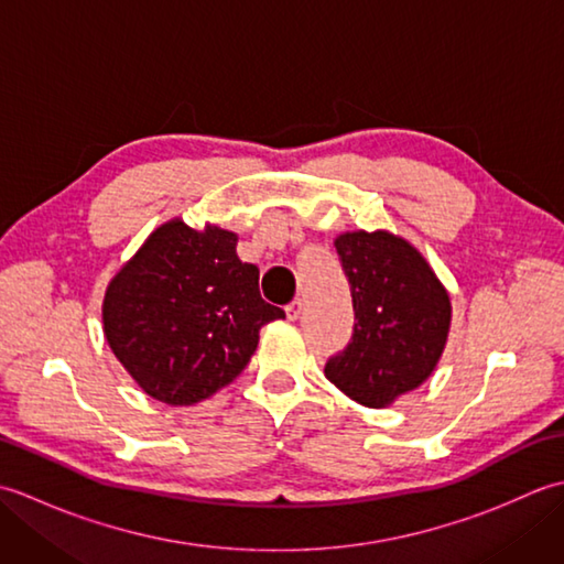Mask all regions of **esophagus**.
Segmentation results:
<instances>
[{"instance_id": "1", "label": "esophagus", "mask_w": 564, "mask_h": 564, "mask_svg": "<svg viewBox=\"0 0 564 564\" xmlns=\"http://www.w3.org/2000/svg\"><path fill=\"white\" fill-rule=\"evenodd\" d=\"M301 313H303V301H301V297H295L293 303L285 305V315H289V319H297V317H301Z\"/></svg>"}]
</instances>
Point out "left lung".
Masks as SVG:
<instances>
[{
    "label": "left lung",
    "instance_id": "left-lung-1",
    "mask_svg": "<svg viewBox=\"0 0 564 564\" xmlns=\"http://www.w3.org/2000/svg\"><path fill=\"white\" fill-rule=\"evenodd\" d=\"M334 247L356 322L325 376L358 404L386 406L434 370L448 337V293L426 259L390 232H346Z\"/></svg>",
    "mask_w": 564,
    "mask_h": 564
}]
</instances>
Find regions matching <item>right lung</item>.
<instances>
[{
    "instance_id": "1",
    "label": "right lung",
    "mask_w": 564,
    "mask_h": 564,
    "mask_svg": "<svg viewBox=\"0 0 564 564\" xmlns=\"http://www.w3.org/2000/svg\"><path fill=\"white\" fill-rule=\"evenodd\" d=\"M285 313L263 301L259 269L237 235L172 220L118 271L104 297V334L150 398L194 404L230 386Z\"/></svg>"
}]
</instances>
